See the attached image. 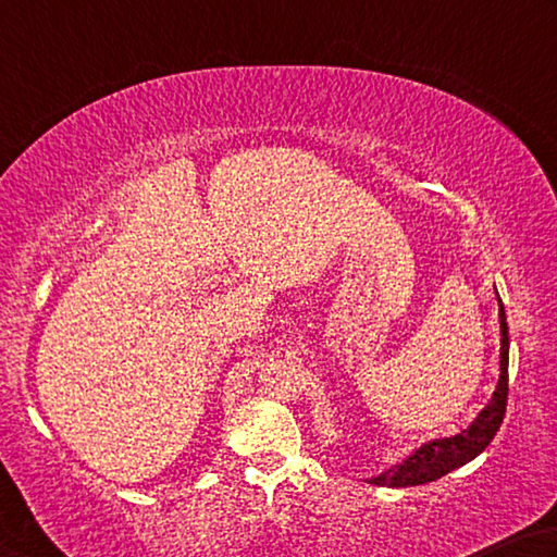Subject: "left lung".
<instances>
[{
  "instance_id": "1",
  "label": "left lung",
  "mask_w": 557,
  "mask_h": 557,
  "mask_svg": "<svg viewBox=\"0 0 557 557\" xmlns=\"http://www.w3.org/2000/svg\"><path fill=\"white\" fill-rule=\"evenodd\" d=\"M499 330H502V355H499V384L480 416L474 418L470 428H465L450 437H435L431 443H423L413 455H408L404 462L392 465L382 474L367 480L376 486H418L445 476L457 467L474 460L484 453V447L494 441L496 431L506 413V396H509V325L499 300Z\"/></svg>"
}]
</instances>
